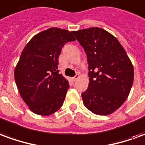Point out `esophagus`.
<instances>
[{"instance_id": "34e87169", "label": "esophagus", "mask_w": 145, "mask_h": 145, "mask_svg": "<svg viewBox=\"0 0 145 145\" xmlns=\"http://www.w3.org/2000/svg\"><path fill=\"white\" fill-rule=\"evenodd\" d=\"M78 78H79V74H76V75L73 78L72 80L74 81V82H75V81H77V79H78Z\"/></svg>"}]
</instances>
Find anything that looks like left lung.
I'll use <instances>...</instances> for the list:
<instances>
[{"mask_svg": "<svg viewBox=\"0 0 145 145\" xmlns=\"http://www.w3.org/2000/svg\"><path fill=\"white\" fill-rule=\"evenodd\" d=\"M84 48L89 83L82 94L84 105L97 115H109L127 99L134 82V67L115 36L98 27L74 31Z\"/></svg>", "mask_w": 145, "mask_h": 145, "instance_id": "8db88e82", "label": "left lung"}]
</instances>
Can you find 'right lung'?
Masks as SVG:
<instances>
[{"mask_svg":"<svg viewBox=\"0 0 145 145\" xmlns=\"http://www.w3.org/2000/svg\"><path fill=\"white\" fill-rule=\"evenodd\" d=\"M74 40L71 32L54 27L33 36L22 52L14 80L34 113L51 115L63 106L69 84L59 74L58 58L64 44Z\"/></svg>","mask_w":145,"mask_h":145,"instance_id":"add662e5","label":"right lung"}]
</instances>
